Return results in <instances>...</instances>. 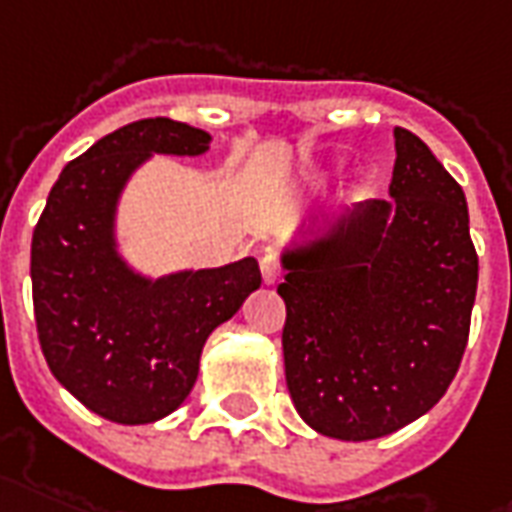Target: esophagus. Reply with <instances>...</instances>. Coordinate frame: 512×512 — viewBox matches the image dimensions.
<instances>
[{
  "label": "esophagus",
  "mask_w": 512,
  "mask_h": 512,
  "mask_svg": "<svg viewBox=\"0 0 512 512\" xmlns=\"http://www.w3.org/2000/svg\"><path fill=\"white\" fill-rule=\"evenodd\" d=\"M260 271H263V282L266 285H274L276 279H279V263H276V257L271 252L263 255V260H260Z\"/></svg>",
  "instance_id": "esophagus-1"
}]
</instances>
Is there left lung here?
<instances>
[{
  "label": "left lung",
  "instance_id": "1",
  "mask_svg": "<svg viewBox=\"0 0 512 512\" xmlns=\"http://www.w3.org/2000/svg\"><path fill=\"white\" fill-rule=\"evenodd\" d=\"M391 198L320 219L282 252L287 391L325 437L363 442L437 404L467 350L478 290L464 189L396 127Z\"/></svg>",
  "mask_w": 512,
  "mask_h": 512
}]
</instances>
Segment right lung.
I'll list each match as a JSON object with an SVG mask.
<instances>
[{
  "mask_svg": "<svg viewBox=\"0 0 512 512\" xmlns=\"http://www.w3.org/2000/svg\"><path fill=\"white\" fill-rule=\"evenodd\" d=\"M208 143L181 121H132L62 170L34 227V323L48 369L113 423H154L181 407L208 333L263 282L255 257L149 279L119 255L116 206L132 173L151 154L198 157Z\"/></svg>",
  "mask_w": 512,
  "mask_h": 512,
  "instance_id": "right-lung-1",
  "label": "right lung"
}]
</instances>
